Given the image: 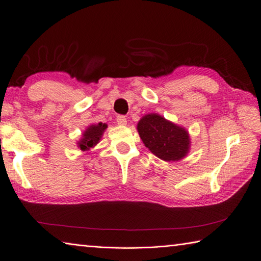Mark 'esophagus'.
Instances as JSON below:
<instances>
[{"label":"esophagus","instance_id":"esophagus-1","mask_svg":"<svg viewBox=\"0 0 261 261\" xmlns=\"http://www.w3.org/2000/svg\"><path fill=\"white\" fill-rule=\"evenodd\" d=\"M116 123H117L118 125L124 126V125L127 124V121H126V117H125V116L118 115V116H116Z\"/></svg>","mask_w":261,"mask_h":261}]
</instances>
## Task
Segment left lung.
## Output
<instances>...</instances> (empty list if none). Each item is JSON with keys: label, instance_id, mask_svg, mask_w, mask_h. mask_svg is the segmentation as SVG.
<instances>
[{"label": "left lung", "instance_id": "1", "mask_svg": "<svg viewBox=\"0 0 261 261\" xmlns=\"http://www.w3.org/2000/svg\"><path fill=\"white\" fill-rule=\"evenodd\" d=\"M137 130L145 146L164 161H178L191 147L188 132L159 114L150 113L140 118Z\"/></svg>", "mask_w": 261, "mask_h": 261}]
</instances>
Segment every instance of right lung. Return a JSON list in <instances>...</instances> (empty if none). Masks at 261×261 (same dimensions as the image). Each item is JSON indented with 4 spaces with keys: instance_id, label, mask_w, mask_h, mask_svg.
I'll return each mask as SVG.
<instances>
[{
    "instance_id": "1",
    "label": "right lung",
    "mask_w": 261,
    "mask_h": 261,
    "mask_svg": "<svg viewBox=\"0 0 261 261\" xmlns=\"http://www.w3.org/2000/svg\"><path fill=\"white\" fill-rule=\"evenodd\" d=\"M108 125L106 123L90 125L84 132L82 139L78 141V148H81L83 151H88L90 148L94 147L99 143V140L101 139L102 135H103Z\"/></svg>"
}]
</instances>
